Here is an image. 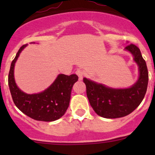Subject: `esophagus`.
Wrapping results in <instances>:
<instances>
[{
	"label": "esophagus",
	"mask_w": 155,
	"mask_h": 155,
	"mask_svg": "<svg viewBox=\"0 0 155 155\" xmlns=\"http://www.w3.org/2000/svg\"><path fill=\"white\" fill-rule=\"evenodd\" d=\"M76 74L79 76V80H82L84 76V72L82 71V70H80V69H78V70L76 71Z\"/></svg>",
	"instance_id": "obj_1"
}]
</instances>
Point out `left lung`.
<instances>
[{"label": "left lung", "instance_id": "1", "mask_svg": "<svg viewBox=\"0 0 155 155\" xmlns=\"http://www.w3.org/2000/svg\"><path fill=\"white\" fill-rule=\"evenodd\" d=\"M134 56L139 66L137 82L128 88H112L84 78L87 99L94 112L106 118H117L130 114L139 107L144 98L148 82L146 63L140 48L134 44L125 47Z\"/></svg>", "mask_w": 155, "mask_h": 155}]
</instances>
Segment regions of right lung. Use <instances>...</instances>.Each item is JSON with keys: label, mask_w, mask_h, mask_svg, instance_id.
I'll return each mask as SVG.
<instances>
[{"label": "right lung", "mask_w": 155, "mask_h": 155, "mask_svg": "<svg viewBox=\"0 0 155 155\" xmlns=\"http://www.w3.org/2000/svg\"><path fill=\"white\" fill-rule=\"evenodd\" d=\"M26 46L27 44L23 45L19 48L11 63L8 84L12 101L21 112L33 119L42 121L59 119L69 107L72 87L78 81V76L76 74H59L54 82L40 93L28 94L21 91L15 84L14 67L20 53Z\"/></svg>", "instance_id": "obj_1"}]
</instances>
